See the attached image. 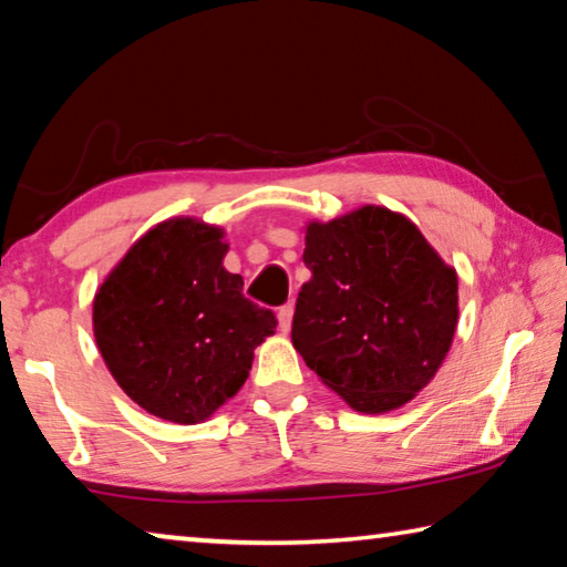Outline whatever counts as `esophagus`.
<instances>
[{
	"label": "esophagus",
	"instance_id": "esophagus-1",
	"mask_svg": "<svg viewBox=\"0 0 567 567\" xmlns=\"http://www.w3.org/2000/svg\"><path fill=\"white\" fill-rule=\"evenodd\" d=\"M292 315H295V305H292V302H287V305L280 307V310H277V320H280V330H282V332L290 330Z\"/></svg>",
	"mask_w": 567,
	"mask_h": 567
}]
</instances>
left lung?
I'll list each match as a JSON object with an SVG mask.
<instances>
[{
    "mask_svg": "<svg viewBox=\"0 0 567 567\" xmlns=\"http://www.w3.org/2000/svg\"><path fill=\"white\" fill-rule=\"evenodd\" d=\"M292 344L352 410L405 405L435 378L457 328V275L408 217L364 205L310 223Z\"/></svg>",
    "mask_w": 567,
    "mask_h": 567,
    "instance_id": "1",
    "label": "left lung"
}]
</instances>
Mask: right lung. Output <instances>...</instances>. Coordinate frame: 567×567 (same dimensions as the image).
Returning a JSON list of instances; mask_svg holds the SVG:
<instances>
[{
  "mask_svg": "<svg viewBox=\"0 0 567 567\" xmlns=\"http://www.w3.org/2000/svg\"><path fill=\"white\" fill-rule=\"evenodd\" d=\"M225 233L192 217L152 227L94 295V340L117 385L150 415L195 425L237 395L272 310L227 272Z\"/></svg>",
  "mask_w": 567,
  "mask_h": 567,
  "instance_id": "add662e5",
  "label": "right lung"
}]
</instances>
